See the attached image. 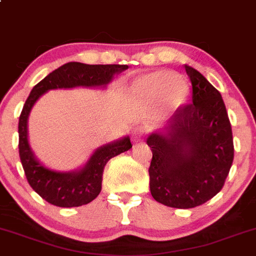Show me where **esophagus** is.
I'll return each instance as SVG.
<instances>
[{
    "instance_id": "obj_1",
    "label": "esophagus",
    "mask_w": 256,
    "mask_h": 256,
    "mask_svg": "<svg viewBox=\"0 0 256 256\" xmlns=\"http://www.w3.org/2000/svg\"><path fill=\"white\" fill-rule=\"evenodd\" d=\"M146 136V130L144 128H136L135 130L132 131V140L134 142H140Z\"/></svg>"
}]
</instances>
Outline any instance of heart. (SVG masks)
Returning a JSON list of instances; mask_svg holds the SVG:
<instances>
[{
  "label": "heart",
  "instance_id": "b5f03b06",
  "mask_svg": "<svg viewBox=\"0 0 256 256\" xmlns=\"http://www.w3.org/2000/svg\"><path fill=\"white\" fill-rule=\"evenodd\" d=\"M131 90L138 98L154 100L162 96L163 112H170L179 109L189 96V86L178 78L170 71H156L140 77L131 86Z\"/></svg>",
  "mask_w": 256,
  "mask_h": 256
}]
</instances>
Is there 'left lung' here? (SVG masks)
Segmentation results:
<instances>
[{
    "mask_svg": "<svg viewBox=\"0 0 256 256\" xmlns=\"http://www.w3.org/2000/svg\"><path fill=\"white\" fill-rule=\"evenodd\" d=\"M192 103L176 110L166 128L147 137L153 198L174 208H192L220 192L234 158L232 128L220 93L185 64Z\"/></svg>",
    "mask_w": 256,
    "mask_h": 256,
    "instance_id": "8db88e82",
    "label": "left lung"
}]
</instances>
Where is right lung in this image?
Masks as SVG:
<instances>
[{"label": "right lung", "instance_id": "right-lung-1", "mask_svg": "<svg viewBox=\"0 0 256 256\" xmlns=\"http://www.w3.org/2000/svg\"><path fill=\"white\" fill-rule=\"evenodd\" d=\"M128 68V64H86L67 62L48 74L32 90L20 112V157L29 185L45 201L58 207L87 205L102 190L104 166L115 156L132 147L130 137L99 147L88 162L74 172H58L48 168L36 160L28 141V118L40 96L50 90L74 87H106L112 77Z\"/></svg>", "mask_w": 256, "mask_h": 256}]
</instances>
